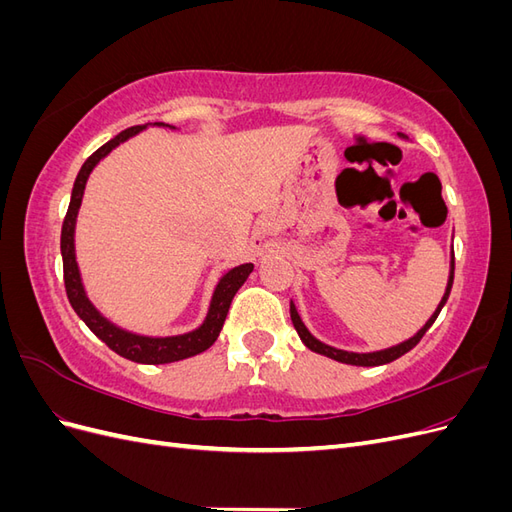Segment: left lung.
<instances>
[{
	"instance_id": "8db88e82",
	"label": "left lung",
	"mask_w": 512,
	"mask_h": 512,
	"mask_svg": "<svg viewBox=\"0 0 512 512\" xmlns=\"http://www.w3.org/2000/svg\"><path fill=\"white\" fill-rule=\"evenodd\" d=\"M399 136H404V134H399ZM453 277H455V252H453V256H451V275H448L446 292H444V297H442V301H440V305H438L436 312H433V316L425 322V327H423L421 331H418L414 337H410L408 342H401V344H397V346H393V348H386V350L359 354V352L337 350V348H333V346H327V344L318 342V339H316L312 333L307 331V327L303 324V320H301V316H299V312H297V307H294V303H290V318H292L294 329H297V333H299V337H301V342H303L309 350H312V352L324 354V356H329V359L339 361V363H346V365H359V367H376V365H386V363H391V361L399 359V356H404V354H406V352H410L418 342H421V337L429 331L431 324L436 322L438 314L442 312V307H444V303H446V299H448V294H451V288H453Z\"/></svg>"
}]
</instances>
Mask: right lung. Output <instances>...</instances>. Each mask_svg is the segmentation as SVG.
<instances>
[{
	"label": "right lung",
	"mask_w": 512,
	"mask_h": 512,
	"mask_svg": "<svg viewBox=\"0 0 512 512\" xmlns=\"http://www.w3.org/2000/svg\"><path fill=\"white\" fill-rule=\"evenodd\" d=\"M153 126H166V123H153ZM147 126H134L119 132L115 138H111L106 145H102L98 151L91 153V156L85 160L81 166L79 175H76L74 188H72V198H70V207L64 218V226H61V258H64V284H66V294L72 309L79 318L87 324L96 337H100L102 342L117 352L123 359H130L134 363H145V365H162V363H175L190 359L194 354L205 352L207 348L213 346L215 339H218L224 320L228 314V307L232 303V297H235L237 290L243 286L247 280V275L252 273L254 265L247 262V265H239L235 269H230L220 284L215 286L213 299L209 305V312L205 322L200 324L196 331L183 333V335H173V337H147V335H136L126 329H119L117 324L111 320H106L94 303L89 301L85 294L83 282H81V273L79 265H76V254H74V226H76V215H79L81 209V200L85 192V183L89 179V173L94 170V166L106 158L119 143L128 141L130 136L143 132ZM173 128V126H168Z\"/></svg>",
	"instance_id": "1"
}]
</instances>
